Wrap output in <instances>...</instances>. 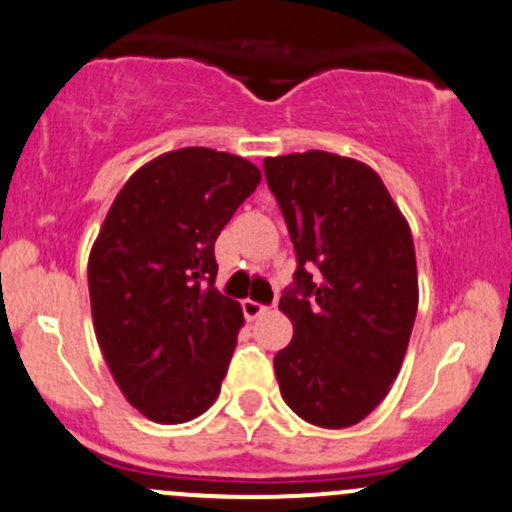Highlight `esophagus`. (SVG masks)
<instances>
[{"instance_id": "34e87169", "label": "esophagus", "mask_w": 512, "mask_h": 512, "mask_svg": "<svg viewBox=\"0 0 512 512\" xmlns=\"http://www.w3.org/2000/svg\"><path fill=\"white\" fill-rule=\"evenodd\" d=\"M241 310H244L246 320H258L261 315H266L268 307L261 305V302H256V300H244L241 302Z\"/></svg>"}]
</instances>
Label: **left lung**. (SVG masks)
<instances>
[{
  "label": "left lung",
  "instance_id": "obj_1",
  "mask_svg": "<svg viewBox=\"0 0 512 512\" xmlns=\"http://www.w3.org/2000/svg\"><path fill=\"white\" fill-rule=\"evenodd\" d=\"M298 256L278 310L293 342L273 366L310 425L342 430L388 395L417 315L415 244L373 168L327 151L263 161Z\"/></svg>",
  "mask_w": 512,
  "mask_h": 512
}]
</instances>
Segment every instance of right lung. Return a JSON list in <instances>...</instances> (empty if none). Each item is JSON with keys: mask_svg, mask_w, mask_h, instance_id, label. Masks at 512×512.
I'll return each instance as SVG.
<instances>
[{"mask_svg": "<svg viewBox=\"0 0 512 512\" xmlns=\"http://www.w3.org/2000/svg\"><path fill=\"white\" fill-rule=\"evenodd\" d=\"M261 183L246 158L192 146L136 170L90 251L92 322L131 405L178 425L217 400L241 305L214 288V241Z\"/></svg>", "mask_w": 512, "mask_h": 512, "instance_id": "right-lung-1", "label": "right lung"}]
</instances>
